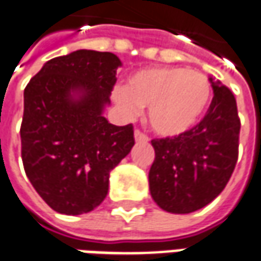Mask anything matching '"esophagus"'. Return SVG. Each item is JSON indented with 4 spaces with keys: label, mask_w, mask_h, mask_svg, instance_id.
I'll return each instance as SVG.
<instances>
[{
    "label": "esophagus",
    "mask_w": 261,
    "mask_h": 261,
    "mask_svg": "<svg viewBox=\"0 0 261 261\" xmlns=\"http://www.w3.org/2000/svg\"><path fill=\"white\" fill-rule=\"evenodd\" d=\"M134 138H136L137 143H147V141H148V137L145 136V134H143L141 131H138V130L134 131Z\"/></svg>",
    "instance_id": "obj_1"
}]
</instances>
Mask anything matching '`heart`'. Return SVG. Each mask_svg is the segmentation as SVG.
<instances>
[{
	"label": "heart",
	"instance_id": "heart-1",
	"mask_svg": "<svg viewBox=\"0 0 261 261\" xmlns=\"http://www.w3.org/2000/svg\"><path fill=\"white\" fill-rule=\"evenodd\" d=\"M127 116L148 107V123L161 137H179L200 121L212 99L211 82L203 73L184 67H151L131 74L127 86L113 92Z\"/></svg>",
	"mask_w": 261,
	"mask_h": 261
}]
</instances>
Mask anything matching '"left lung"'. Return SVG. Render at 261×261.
<instances>
[{
	"label": "left lung",
	"instance_id": "obj_1",
	"mask_svg": "<svg viewBox=\"0 0 261 261\" xmlns=\"http://www.w3.org/2000/svg\"><path fill=\"white\" fill-rule=\"evenodd\" d=\"M213 89L206 116L191 131L151 144L155 160L148 174L151 196L162 211L191 213L225 189L238 161L240 120L233 93L209 76Z\"/></svg>",
	"mask_w": 261,
	"mask_h": 261
}]
</instances>
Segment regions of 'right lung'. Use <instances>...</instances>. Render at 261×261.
I'll return each mask as SVG.
<instances>
[{"label": "right lung", "instance_id": "obj_1", "mask_svg": "<svg viewBox=\"0 0 261 261\" xmlns=\"http://www.w3.org/2000/svg\"><path fill=\"white\" fill-rule=\"evenodd\" d=\"M121 61L79 49L48 61L23 92L21 145L25 174L42 199L63 215L105 200L110 171L134 145L133 125L103 116Z\"/></svg>", "mask_w": 261, "mask_h": 261}]
</instances>
